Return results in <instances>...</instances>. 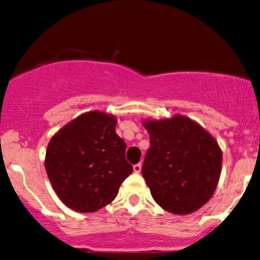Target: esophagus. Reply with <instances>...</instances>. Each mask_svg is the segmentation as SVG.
<instances>
[{"mask_svg": "<svg viewBox=\"0 0 260 260\" xmlns=\"http://www.w3.org/2000/svg\"><path fill=\"white\" fill-rule=\"evenodd\" d=\"M141 168H142L141 163H136V165H134V172H136V173H140V172H141Z\"/></svg>", "mask_w": 260, "mask_h": 260, "instance_id": "obj_1", "label": "esophagus"}]
</instances>
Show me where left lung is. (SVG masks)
<instances>
[{
  "label": "left lung",
  "mask_w": 260,
  "mask_h": 260,
  "mask_svg": "<svg viewBox=\"0 0 260 260\" xmlns=\"http://www.w3.org/2000/svg\"><path fill=\"white\" fill-rule=\"evenodd\" d=\"M150 148L142 176L158 204L172 214L188 215L210 200L221 173L222 152L216 140L183 115L146 120Z\"/></svg>",
  "instance_id": "1"
}]
</instances>
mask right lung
<instances>
[{"label":"right lung","mask_w":260,"mask_h":260,"mask_svg":"<svg viewBox=\"0 0 260 260\" xmlns=\"http://www.w3.org/2000/svg\"><path fill=\"white\" fill-rule=\"evenodd\" d=\"M116 119L88 112L52 136L45 169L52 188L70 209L94 212L112 203L133 173L125 159L126 144L115 133Z\"/></svg>","instance_id":"1"}]
</instances>
